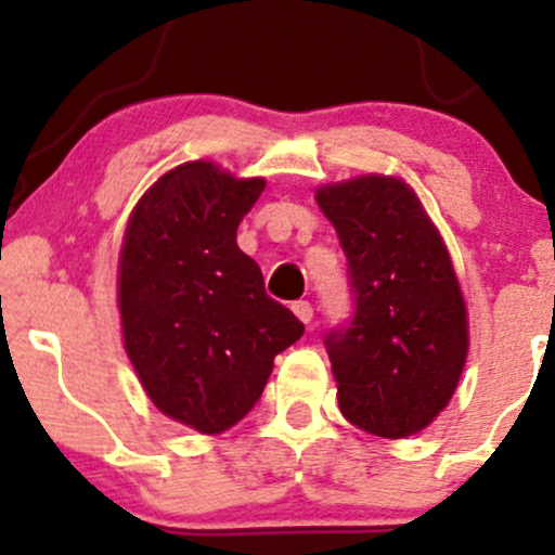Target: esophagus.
<instances>
[{
  "mask_svg": "<svg viewBox=\"0 0 555 555\" xmlns=\"http://www.w3.org/2000/svg\"><path fill=\"white\" fill-rule=\"evenodd\" d=\"M292 310H295V315H297L302 323L313 321V305H310L308 299H299V302L292 305Z\"/></svg>",
  "mask_w": 555,
  "mask_h": 555,
  "instance_id": "esophagus-1",
  "label": "esophagus"
}]
</instances>
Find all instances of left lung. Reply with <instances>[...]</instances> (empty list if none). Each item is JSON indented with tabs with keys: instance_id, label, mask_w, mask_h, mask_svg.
Returning <instances> with one entry per match:
<instances>
[{
	"instance_id": "1",
	"label": "left lung",
	"mask_w": 555,
	"mask_h": 555,
	"mask_svg": "<svg viewBox=\"0 0 555 555\" xmlns=\"http://www.w3.org/2000/svg\"><path fill=\"white\" fill-rule=\"evenodd\" d=\"M318 206L347 256L354 313L326 334L341 415L380 438L428 428L467 360V308L441 234L415 190L365 175L326 184Z\"/></svg>"
}]
</instances>
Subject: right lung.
I'll return each mask as SVG.
<instances>
[{
  "label": "right lung",
  "mask_w": 555,
  "mask_h": 555,
  "mask_svg": "<svg viewBox=\"0 0 555 555\" xmlns=\"http://www.w3.org/2000/svg\"><path fill=\"white\" fill-rule=\"evenodd\" d=\"M263 188L188 162L158 177L127 221L117 292L127 358L164 415L208 436L256 406L273 358L305 331L237 247Z\"/></svg>",
  "instance_id": "obj_1"
}]
</instances>
